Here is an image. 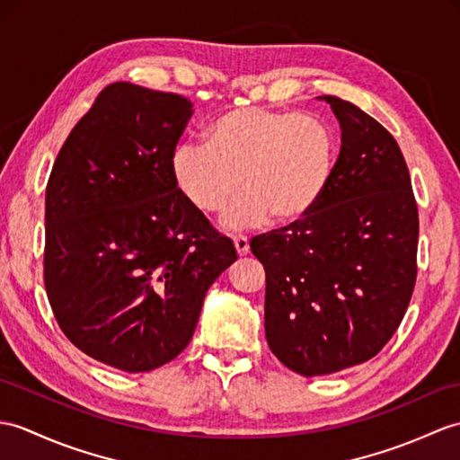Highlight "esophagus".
<instances>
[{
  "label": "esophagus",
  "instance_id": "1",
  "mask_svg": "<svg viewBox=\"0 0 460 460\" xmlns=\"http://www.w3.org/2000/svg\"><path fill=\"white\" fill-rule=\"evenodd\" d=\"M234 243V251H237L239 256H244L249 252V239L243 237V234H237V237H233Z\"/></svg>",
  "mask_w": 460,
  "mask_h": 460
}]
</instances>
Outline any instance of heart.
Masks as SVG:
<instances>
[{
  "label": "heart",
  "instance_id": "1",
  "mask_svg": "<svg viewBox=\"0 0 460 460\" xmlns=\"http://www.w3.org/2000/svg\"><path fill=\"white\" fill-rule=\"evenodd\" d=\"M206 135L208 143L174 146L170 174L201 213L219 211L241 186L221 217L227 229L302 221L333 176L335 137L315 115L244 105L216 117Z\"/></svg>",
  "mask_w": 460,
  "mask_h": 460
}]
</instances>
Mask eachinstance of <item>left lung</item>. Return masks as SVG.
Masks as SVG:
<instances>
[{"mask_svg":"<svg viewBox=\"0 0 460 460\" xmlns=\"http://www.w3.org/2000/svg\"><path fill=\"white\" fill-rule=\"evenodd\" d=\"M341 151L317 206L259 234L264 331L282 365L323 376L360 365L396 333L415 284L418 206L400 146L368 113L335 95Z\"/></svg>","mask_w":460,"mask_h":460,"instance_id":"left-lung-1","label":"left lung"}]
</instances>
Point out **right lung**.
<instances>
[{"label": "right lung", "mask_w": 460, "mask_h": 460, "mask_svg": "<svg viewBox=\"0 0 460 460\" xmlns=\"http://www.w3.org/2000/svg\"><path fill=\"white\" fill-rule=\"evenodd\" d=\"M191 113L181 95L115 82L74 127L49 178L52 312L82 352L131 375L188 347L209 286L237 261L170 174Z\"/></svg>", "instance_id": "1"}]
</instances>
